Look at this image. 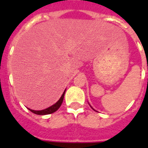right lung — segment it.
<instances>
[{
	"mask_svg": "<svg viewBox=\"0 0 148 148\" xmlns=\"http://www.w3.org/2000/svg\"><path fill=\"white\" fill-rule=\"evenodd\" d=\"M64 94H65V90L64 92L63 93L62 96L60 97V98L59 99V101L57 102L56 103H54L53 105L51 106L50 108H46L45 110H31V109H29V110H31V112L34 113V114H38V115H45V114H52V113L55 112L56 110H58L59 109V108L61 105V103L63 102V100H64Z\"/></svg>",
	"mask_w": 148,
	"mask_h": 148,
	"instance_id": "obj_1",
	"label": "right lung"
}]
</instances>
